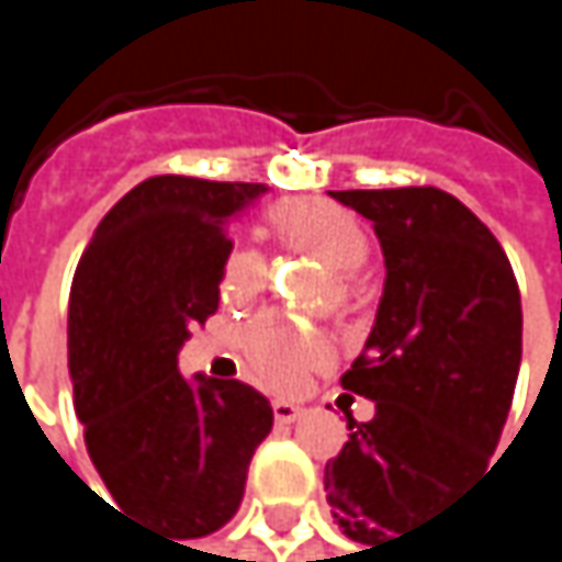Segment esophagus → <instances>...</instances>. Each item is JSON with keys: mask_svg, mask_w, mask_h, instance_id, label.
Returning <instances> with one entry per match:
<instances>
[{"mask_svg": "<svg viewBox=\"0 0 562 562\" xmlns=\"http://www.w3.org/2000/svg\"><path fill=\"white\" fill-rule=\"evenodd\" d=\"M273 416H277L280 426H289V423H295V419L302 416V406H295V403H289V400H277V403H273Z\"/></svg>", "mask_w": 562, "mask_h": 562, "instance_id": "34e87169", "label": "esophagus"}]
</instances>
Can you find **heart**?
<instances>
[{"instance_id": "obj_1", "label": "heart", "mask_w": 562, "mask_h": 562, "mask_svg": "<svg viewBox=\"0 0 562 562\" xmlns=\"http://www.w3.org/2000/svg\"><path fill=\"white\" fill-rule=\"evenodd\" d=\"M270 224L285 250L305 254L331 270L335 299L348 295L351 273L361 270L371 254L368 227L348 207L325 198H292L270 211ZM267 280V257L240 247L227 254L221 267L217 295L227 308H250L263 295ZM237 348L247 374L257 384L280 393L299 391L331 358L328 341L315 328L280 315H260L250 325H244Z\"/></svg>"}]
</instances>
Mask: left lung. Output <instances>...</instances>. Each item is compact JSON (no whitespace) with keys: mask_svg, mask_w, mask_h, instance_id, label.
<instances>
[{"mask_svg":"<svg viewBox=\"0 0 562 562\" xmlns=\"http://www.w3.org/2000/svg\"><path fill=\"white\" fill-rule=\"evenodd\" d=\"M374 224L384 295L341 387L374 400L348 416L325 465L331 517L358 543L423 527L482 472L520 371V292L495 234L439 188L331 191Z\"/></svg>","mask_w":562,"mask_h":562,"instance_id":"obj_1","label":"left lung"}]
</instances>
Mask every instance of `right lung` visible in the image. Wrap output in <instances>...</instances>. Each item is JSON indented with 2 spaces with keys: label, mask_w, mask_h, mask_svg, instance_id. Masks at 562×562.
<instances>
[{
  "label": "right lung",
  "mask_w": 562,
  "mask_h": 562,
  "mask_svg": "<svg viewBox=\"0 0 562 562\" xmlns=\"http://www.w3.org/2000/svg\"><path fill=\"white\" fill-rule=\"evenodd\" d=\"M267 188L156 175L97 224L70 285L67 368L87 452L120 514L178 540L244 502L273 406L240 381L181 378L178 351L217 312L227 217Z\"/></svg>",
  "instance_id": "right-lung-1"
}]
</instances>
